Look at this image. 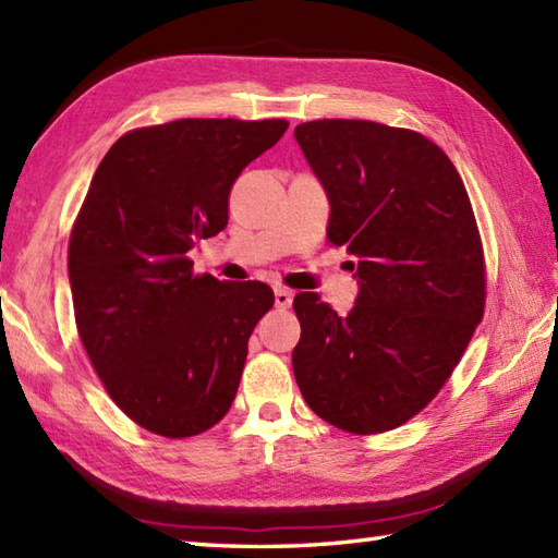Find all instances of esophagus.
I'll return each mask as SVG.
<instances>
[{"label":"esophagus","instance_id":"obj_1","mask_svg":"<svg viewBox=\"0 0 558 558\" xmlns=\"http://www.w3.org/2000/svg\"><path fill=\"white\" fill-rule=\"evenodd\" d=\"M294 294L288 288H276V306L278 310H290Z\"/></svg>","mask_w":558,"mask_h":558}]
</instances>
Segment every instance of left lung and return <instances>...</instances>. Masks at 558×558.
<instances>
[{
	"instance_id": "1",
	"label": "left lung",
	"mask_w": 558,
	"mask_h": 558,
	"mask_svg": "<svg viewBox=\"0 0 558 558\" xmlns=\"http://www.w3.org/2000/svg\"><path fill=\"white\" fill-rule=\"evenodd\" d=\"M330 201L328 242L345 246L360 298L345 316L300 292L298 386L318 417L384 434L436 398L484 316L482 236L456 165L412 129L316 120L294 129Z\"/></svg>"
}]
</instances>
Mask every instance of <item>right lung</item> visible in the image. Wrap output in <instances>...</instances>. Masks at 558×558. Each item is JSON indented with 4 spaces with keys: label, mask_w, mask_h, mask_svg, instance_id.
Wrapping results in <instances>:
<instances>
[{
    "label": "right lung",
    "mask_w": 558,
    "mask_h": 558,
    "mask_svg": "<svg viewBox=\"0 0 558 558\" xmlns=\"http://www.w3.org/2000/svg\"><path fill=\"white\" fill-rule=\"evenodd\" d=\"M286 120H174L132 129L98 165L69 236L76 328L129 420L186 438L228 414L266 282L194 272L189 248L228 225L236 177Z\"/></svg>",
    "instance_id": "add662e5"
}]
</instances>
